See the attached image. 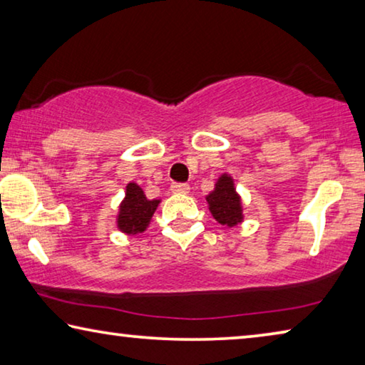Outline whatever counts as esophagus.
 <instances>
[{"label":"esophagus","instance_id":"1","mask_svg":"<svg viewBox=\"0 0 365 365\" xmlns=\"http://www.w3.org/2000/svg\"><path fill=\"white\" fill-rule=\"evenodd\" d=\"M172 193H182V195H187L190 193V187L187 183H172Z\"/></svg>","mask_w":365,"mask_h":365}]
</instances>
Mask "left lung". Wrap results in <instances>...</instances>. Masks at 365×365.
<instances>
[{
    "label": "left lung",
    "instance_id": "obj_1",
    "mask_svg": "<svg viewBox=\"0 0 365 365\" xmlns=\"http://www.w3.org/2000/svg\"><path fill=\"white\" fill-rule=\"evenodd\" d=\"M209 212L217 220V224L233 228L243 224V200L235 187V178L224 172L214 183V190L206 195Z\"/></svg>",
    "mask_w": 365,
    "mask_h": 365
}]
</instances>
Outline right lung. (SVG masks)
Segmentation results:
<instances>
[{
	"label": "right lung",
	"mask_w": 365,
	"mask_h": 365,
	"mask_svg": "<svg viewBox=\"0 0 365 365\" xmlns=\"http://www.w3.org/2000/svg\"><path fill=\"white\" fill-rule=\"evenodd\" d=\"M160 200H148L143 188L138 183L128 182L125 196L120 201L119 211L115 215L117 230L133 237L143 233L151 224L153 214L156 212Z\"/></svg>",
	"instance_id": "obj_1"
}]
</instances>
